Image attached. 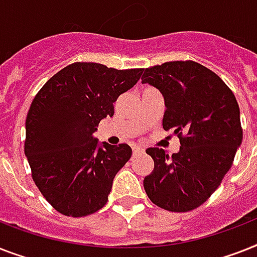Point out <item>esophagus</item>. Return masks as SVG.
<instances>
[{"label":"esophagus","instance_id":"esophagus-1","mask_svg":"<svg viewBox=\"0 0 257 257\" xmlns=\"http://www.w3.org/2000/svg\"><path fill=\"white\" fill-rule=\"evenodd\" d=\"M133 151H134V154L137 155V154L145 153V149H142V147H139V146H135L134 149H133Z\"/></svg>","mask_w":257,"mask_h":257}]
</instances>
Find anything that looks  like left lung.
<instances>
[{"label":"left lung","mask_w":257,"mask_h":257,"mask_svg":"<svg viewBox=\"0 0 257 257\" xmlns=\"http://www.w3.org/2000/svg\"><path fill=\"white\" fill-rule=\"evenodd\" d=\"M142 83L161 91L163 128H174L180 150L151 147L153 172L143 180L150 200L161 208L187 212L206 202L232 166L241 145L240 110L228 86L210 69L192 61L146 69Z\"/></svg>","instance_id":"8db88e82"}]
</instances>
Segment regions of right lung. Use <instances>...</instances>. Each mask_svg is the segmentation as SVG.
Returning <instances> with one entry per match:
<instances>
[{"mask_svg": "<svg viewBox=\"0 0 257 257\" xmlns=\"http://www.w3.org/2000/svg\"><path fill=\"white\" fill-rule=\"evenodd\" d=\"M142 73L77 62L51 77L33 99L25 155L38 190L58 212L81 217L107 203L112 180L133 150L126 143H100L94 133Z\"/></svg>", "mask_w": 257, "mask_h": 257, "instance_id": "1", "label": "right lung"}]
</instances>
